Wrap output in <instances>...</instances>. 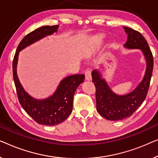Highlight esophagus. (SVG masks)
I'll return each instance as SVG.
<instances>
[{
	"mask_svg": "<svg viewBox=\"0 0 158 158\" xmlns=\"http://www.w3.org/2000/svg\"><path fill=\"white\" fill-rule=\"evenodd\" d=\"M85 79L86 80L92 79V74H91L90 69H86L85 71Z\"/></svg>",
	"mask_w": 158,
	"mask_h": 158,
	"instance_id": "34e87169",
	"label": "esophagus"
}]
</instances>
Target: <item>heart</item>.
Wrapping results in <instances>:
<instances>
[{
    "label": "heart",
    "mask_w": 158,
    "mask_h": 158,
    "mask_svg": "<svg viewBox=\"0 0 158 158\" xmlns=\"http://www.w3.org/2000/svg\"><path fill=\"white\" fill-rule=\"evenodd\" d=\"M96 39H97V41H101L103 39V36H102V35H98V36H97V37H96Z\"/></svg>",
    "instance_id": "b5f03b06"
}]
</instances>
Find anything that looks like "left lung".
<instances>
[{"label": "left lung", "instance_id": "obj_1", "mask_svg": "<svg viewBox=\"0 0 158 158\" xmlns=\"http://www.w3.org/2000/svg\"><path fill=\"white\" fill-rule=\"evenodd\" d=\"M127 41L124 44L128 49H140L146 60L145 76L132 92L124 95L113 92L102 77L101 73L94 69L92 72V81L96 87L97 110L104 118L111 121L122 120L130 117L143 104L148 94L153 69V56L148 42L140 33L124 26Z\"/></svg>", "mask_w": 158, "mask_h": 158}]
</instances>
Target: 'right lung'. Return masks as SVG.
<instances>
[{
    "mask_svg": "<svg viewBox=\"0 0 158 158\" xmlns=\"http://www.w3.org/2000/svg\"><path fill=\"white\" fill-rule=\"evenodd\" d=\"M59 26H44L27 34L18 46L13 61V76L19 101L26 113L37 123L54 126L62 123L71 114L73 98L77 87L84 80V74H74L63 79L53 95L36 99L24 90L17 76L16 66L19 52L39 40L56 33Z\"/></svg>",
    "mask_w": 158,
    "mask_h": 158,
    "instance_id": "right-lung-1",
    "label": "right lung"
}]
</instances>
